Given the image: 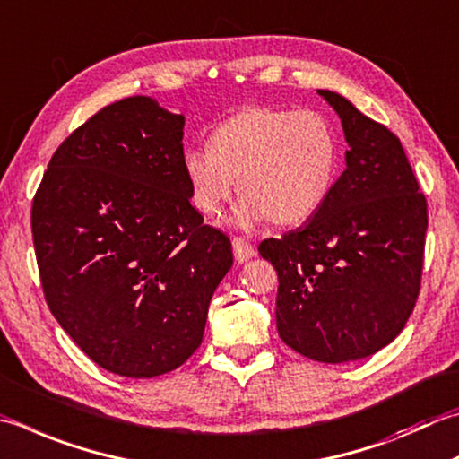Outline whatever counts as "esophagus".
Instances as JSON below:
<instances>
[{
	"instance_id": "obj_1",
	"label": "esophagus",
	"mask_w": 459,
	"mask_h": 459,
	"mask_svg": "<svg viewBox=\"0 0 459 459\" xmlns=\"http://www.w3.org/2000/svg\"><path fill=\"white\" fill-rule=\"evenodd\" d=\"M232 253H235V258L238 260V263H247L248 258H253L256 255L255 247L242 237L232 238Z\"/></svg>"
}]
</instances>
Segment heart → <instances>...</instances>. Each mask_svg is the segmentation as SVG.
Listing matches in <instances>:
<instances>
[{
    "mask_svg": "<svg viewBox=\"0 0 459 459\" xmlns=\"http://www.w3.org/2000/svg\"><path fill=\"white\" fill-rule=\"evenodd\" d=\"M183 170L191 203L204 217H219L238 181V227L268 219L300 224L325 206L334 186L336 129L318 109L253 107L219 123L209 147H188Z\"/></svg>",
    "mask_w": 459,
    "mask_h": 459,
    "instance_id": "b5f03b06",
    "label": "heart"
}]
</instances>
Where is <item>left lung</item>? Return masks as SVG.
Returning <instances> with one entry per match:
<instances>
[{
  "label": "left lung",
  "mask_w": 459,
  "mask_h": 459,
  "mask_svg": "<svg viewBox=\"0 0 459 459\" xmlns=\"http://www.w3.org/2000/svg\"><path fill=\"white\" fill-rule=\"evenodd\" d=\"M342 121L346 169L304 227L260 242L278 274L276 328L286 346L316 362L378 352L416 307L428 229L400 139L326 89Z\"/></svg>",
  "instance_id": "obj_1"
}]
</instances>
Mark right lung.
Returning <instances> with one entry per match:
<instances>
[{"label":"right lung","mask_w":459,"mask_h":459,"mask_svg":"<svg viewBox=\"0 0 459 459\" xmlns=\"http://www.w3.org/2000/svg\"><path fill=\"white\" fill-rule=\"evenodd\" d=\"M183 127L151 97L107 105L53 152L33 196L51 314L95 364L127 378L188 360L232 266L229 237L191 204Z\"/></svg>","instance_id":"obj_1"}]
</instances>
